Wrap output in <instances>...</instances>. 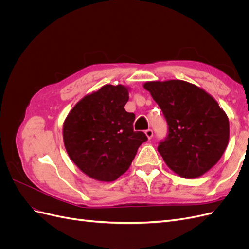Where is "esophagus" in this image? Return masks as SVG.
<instances>
[{
	"label": "esophagus",
	"mask_w": 249,
	"mask_h": 249,
	"mask_svg": "<svg viewBox=\"0 0 249 249\" xmlns=\"http://www.w3.org/2000/svg\"><path fill=\"white\" fill-rule=\"evenodd\" d=\"M145 135H146L148 139H152L153 136H154V132H153L152 129H148V130L145 131Z\"/></svg>",
	"instance_id": "obj_1"
}]
</instances>
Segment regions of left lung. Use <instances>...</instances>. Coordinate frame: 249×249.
Wrapping results in <instances>:
<instances>
[{
    "instance_id": "left-lung-1",
    "label": "left lung",
    "mask_w": 249,
    "mask_h": 249,
    "mask_svg": "<svg viewBox=\"0 0 249 249\" xmlns=\"http://www.w3.org/2000/svg\"><path fill=\"white\" fill-rule=\"evenodd\" d=\"M159 105L168 135L159 143L167 166L182 178L202 176L219 161L228 146L230 124L213 96L182 80L143 85Z\"/></svg>"
}]
</instances>
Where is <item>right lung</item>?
<instances>
[{
    "label": "right lung",
    "mask_w": 249,
    "mask_h": 249,
    "mask_svg": "<svg viewBox=\"0 0 249 249\" xmlns=\"http://www.w3.org/2000/svg\"><path fill=\"white\" fill-rule=\"evenodd\" d=\"M129 88L105 85L76 104L63 124V141L72 162L86 176L112 182L129 169L147 140L135 132L134 113L124 110Z\"/></svg>",
    "instance_id": "right-lung-1"
}]
</instances>
